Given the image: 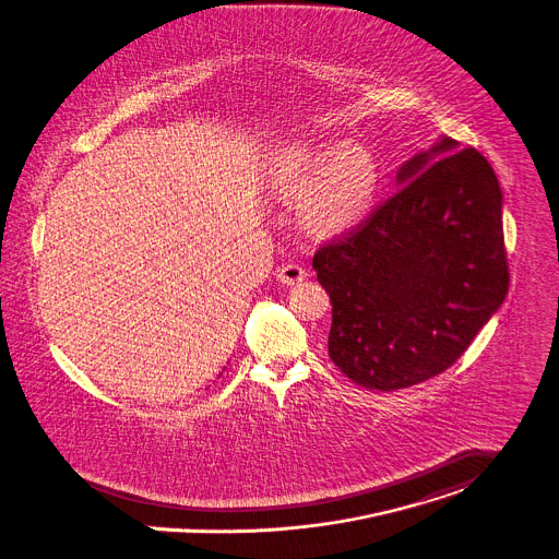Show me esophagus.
I'll list each match as a JSON object with an SVG mask.
<instances>
[{"instance_id": "34e87169", "label": "esophagus", "mask_w": 559, "mask_h": 559, "mask_svg": "<svg viewBox=\"0 0 559 559\" xmlns=\"http://www.w3.org/2000/svg\"><path fill=\"white\" fill-rule=\"evenodd\" d=\"M305 277H307V271L297 262H290V264H284L277 269V280L286 286H295V284L304 282Z\"/></svg>"}]
</instances>
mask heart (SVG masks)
<instances>
[{
  "mask_svg": "<svg viewBox=\"0 0 559 559\" xmlns=\"http://www.w3.org/2000/svg\"><path fill=\"white\" fill-rule=\"evenodd\" d=\"M275 190L301 197L304 217L316 233H340L358 224L376 201L380 175L373 155L360 145L295 143L275 157Z\"/></svg>",
  "mask_w": 559,
  "mask_h": 559,
  "instance_id": "obj_1",
  "label": "heart"
}]
</instances>
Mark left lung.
Segmentation results:
<instances>
[{
  "instance_id": "8db88e82",
  "label": "left lung",
  "mask_w": 559,
  "mask_h": 559,
  "mask_svg": "<svg viewBox=\"0 0 559 559\" xmlns=\"http://www.w3.org/2000/svg\"><path fill=\"white\" fill-rule=\"evenodd\" d=\"M397 181L311 260L333 305L329 356L376 391L447 371L510 282L502 190L483 153L444 139L406 162Z\"/></svg>"
}]
</instances>
